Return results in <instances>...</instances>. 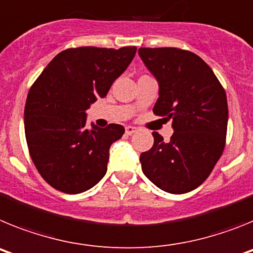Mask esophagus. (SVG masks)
Masks as SVG:
<instances>
[{
  "mask_svg": "<svg viewBox=\"0 0 253 253\" xmlns=\"http://www.w3.org/2000/svg\"><path fill=\"white\" fill-rule=\"evenodd\" d=\"M137 131V128L135 126H131V125H128L126 128H125V133L128 134V135H131V134H134Z\"/></svg>",
  "mask_w": 253,
  "mask_h": 253,
  "instance_id": "esophagus-1",
  "label": "esophagus"
}]
</instances>
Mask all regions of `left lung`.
Listing matches in <instances>:
<instances>
[{
	"instance_id": "obj_1",
	"label": "left lung",
	"mask_w": 253,
	"mask_h": 253,
	"mask_svg": "<svg viewBox=\"0 0 253 253\" xmlns=\"http://www.w3.org/2000/svg\"><path fill=\"white\" fill-rule=\"evenodd\" d=\"M157 78L160 97L153 113L172 120L169 142L153 131L154 143L140 154L143 173L171 194L196 189L213 171L225 147L227 95L209 66L195 53L178 48H139Z\"/></svg>"
}]
</instances>
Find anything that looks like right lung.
<instances>
[{
  "label": "right lung",
  "mask_w": 253,
  "mask_h": 253,
  "mask_svg": "<svg viewBox=\"0 0 253 253\" xmlns=\"http://www.w3.org/2000/svg\"><path fill=\"white\" fill-rule=\"evenodd\" d=\"M135 51V46L66 49L31 86L24 111L26 143L37 169L55 190L84 193L106 173L109 148L124 126L87 129L86 110L107 95Z\"/></svg>",
  "instance_id": "right-lung-1"
}]
</instances>
